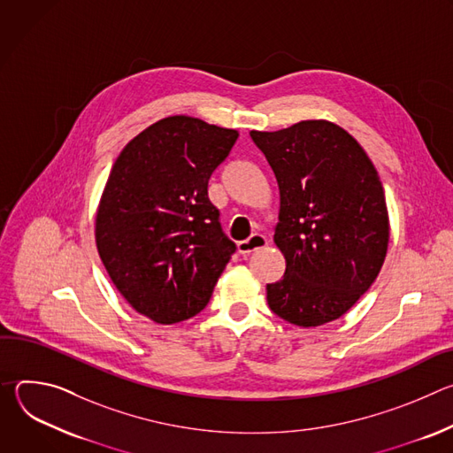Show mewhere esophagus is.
I'll use <instances>...</instances> for the list:
<instances>
[{
	"mask_svg": "<svg viewBox=\"0 0 453 453\" xmlns=\"http://www.w3.org/2000/svg\"><path fill=\"white\" fill-rule=\"evenodd\" d=\"M267 245V238L264 236V234H260V233H254V234H250L247 240H243V242H238V252L240 254H243V256H249L250 252H254V250H260V249H264Z\"/></svg>",
	"mask_w": 453,
	"mask_h": 453,
	"instance_id": "34e87169",
	"label": "esophagus"
}]
</instances>
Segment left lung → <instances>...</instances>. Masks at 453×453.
I'll list each match as a JSON object with an SVG mask.
<instances>
[{
  "instance_id": "obj_1",
  "label": "left lung",
  "mask_w": 453,
  "mask_h": 453,
  "mask_svg": "<svg viewBox=\"0 0 453 453\" xmlns=\"http://www.w3.org/2000/svg\"><path fill=\"white\" fill-rule=\"evenodd\" d=\"M280 186L274 242L285 254L271 310L310 328L344 315L376 280L389 243L378 172L344 128L325 119L276 133L250 131Z\"/></svg>"
}]
</instances>
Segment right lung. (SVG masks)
Segmentation results:
<instances>
[{"label": "right lung", "instance_id": "add662e5", "mask_svg": "<svg viewBox=\"0 0 453 453\" xmlns=\"http://www.w3.org/2000/svg\"><path fill=\"white\" fill-rule=\"evenodd\" d=\"M238 133L170 116L128 142L96 211V247L119 294L159 325L206 308L236 250L208 199V180Z\"/></svg>", "mask_w": 453, "mask_h": 453}]
</instances>
